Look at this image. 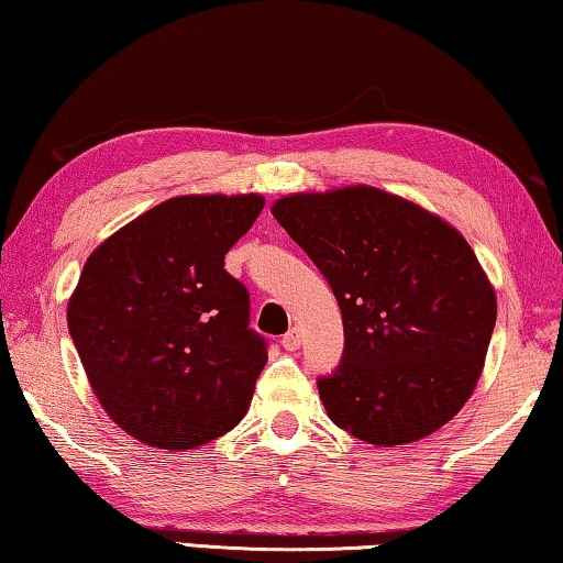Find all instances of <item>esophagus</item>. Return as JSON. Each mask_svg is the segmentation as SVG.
<instances>
[{
  "label": "esophagus",
  "instance_id": "esophagus-1",
  "mask_svg": "<svg viewBox=\"0 0 563 563\" xmlns=\"http://www.w3.org/2000/svg\"><path fill=\"white\" fill-rule=\"evenodd\" d=\"M282 346L287 349V352H297V349L301 346V329L299 327H291L287 334L282 336Z\"/></svg>",
  "mask_w": 563,
  "mask_h": 563
}]
</instances>
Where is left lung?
<instances>
[{
    "mask_svg": "<svg viewBox=\"0 0 563 563\" xmlns=\"http://www.w3.org/2000/svg\"><path fill=\"white\" fill-rule=\"evenodd\" d=\"M342 309L344 354L319 376L339 429L376 446L434 434L482 374L496 297L466 239L374 187L291 195L272 207Z\"/></svg>",
    "mask_w": 563,
    "mask_h": 563,
    "instance_id": "8db88e82",
    "label": "left lung"
}]
</instances>
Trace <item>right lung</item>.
I'll return each mask as SVG.
<instances>
[{
    "label": "right lung",
    "mask_w": 563,
    "mask_h": 563,
    "mask_svg": "<svg viewBox=\"0 0 563 563\" xmlns=\"http://www.w3.org/2000/svg\"><path fill=\"white\" fill-rule=\"evenodd\" d=\"M260 195L174 197L119 229L81 269L71 342L104 411L129 437L181 451L234 429L266 364L249 291L224 254Z\"/></svg>",
    "instance_id": "right-lung-1"
}]
</instances>
